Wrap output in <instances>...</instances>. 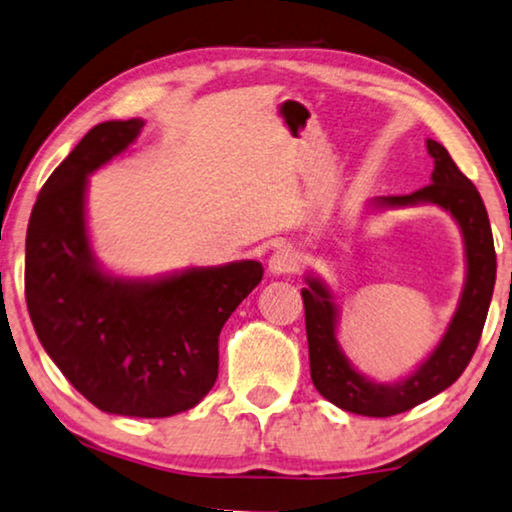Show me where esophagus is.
<instances>
[{"label":"esophagus","mask_w":512,"mask_h":512,"mask_svg":"<svg viewBox=\"0 0 512 512\" xmlns=\"http://www.w3.org/2000/svg\"><path fill=\"white\" fill-rule=\"evenodd\" d=\"M299 266V255L294 253L290 246L278 248L276 253L269 257V271L273 276H285V273H292Z\"/></svg>","instance_id":"34e87169"}]
</instances>
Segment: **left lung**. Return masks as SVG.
<instances>
[{
	"label": "left lung",
	"mask_w": 512,
	"mask_h": 512,
	"mask_svg": "<svg viewBox=\"0 0 512 512\" xmlns=\"http://www.w3.org/2000/svg\"><path fill=\"white\" fill-rule=\"evenodd\" d=\"M427 150L434 157L431 183L422 190L378 197L373 208H401L417 204H436L457 220L466 250V283L457 311L434 352L399 383L385 385L359 373L345 357L336 338L338 308L334 294L320 278L306 276L308 287L301 290L306 308L308 357L315 390L334 406L366 417H390L406 413L417 403L448 390L469 366L485 327L489 301L496 280V253L492 227L480 192L466 178L448 150L438 141L427 139Z\"/></svg>",
	"instance_id": "left-lung-1"
}]
</instances>
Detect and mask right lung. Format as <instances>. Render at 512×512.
Listing matches in <instances>:
<instances>
[{
  "label": "right lung",
  "mask_w": 512,
  "mask_h": 512,
  "mask_svg": "<svg viewBox=\"0 0 512 512\" xmlns=\"http://www.w3.org/2000/svg\"><path fill=\"white\" fill-rule=\"evenodd\" d=\"M143 120L92 127L41 187L25 241V299L48 357L99 410L171 417L218 378V336L264 276L241 259L162 278L97 264L85 222L88 176L132 146Z\"/></svg>",
  "instance_id": "add662e5"
}]
</instances>
